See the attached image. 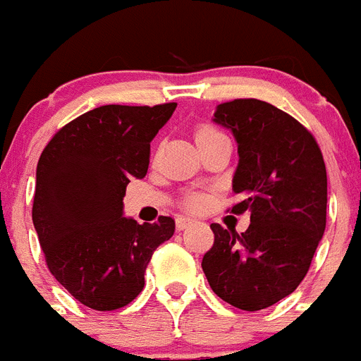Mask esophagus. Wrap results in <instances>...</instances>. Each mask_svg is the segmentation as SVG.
Masks as SVG:
<instances>
[{
    "label": "esophagus",
    "mask_w": 361,
    "mask_h": 361,
    "mask_svg": "<svg viewBox=\"0 0 361 361\" xmlns=\"http://www.w3.org/2000/svg\"><path fill=\"white\" fill-rule=\"evenodd\" d=\"M193 222H195V220L190 219V216H178L177 222H175V226H177L178 231H184V229H188L190 226H193Z\"/></svg>",
    "instance_id": "esophagus-1"
}]
</instances>
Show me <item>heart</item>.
I'll use <instances>...</instances> for the list:
<instances>
[{"label":"heart","instance_id":"heart-1","mask_svg":"<svg viewBox=\"0 0 361 361\" xmlns=\"http://www.w3.org/2000/svg\"><path fill=\"white\" fill-rule=\"evenodd\" d=\"M213 135H220V132H216V130L212 128V126H202V128L197 132V141H199V139H204V137H213ZM204 202H206V200H204L202 197H191V199L188 200L190 208H193V209L202 208Z\"/></svg>","mask_w":361,"mask_h":361}]
</instances>
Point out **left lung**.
I'll use <instances>...</instances> for the list:
<instances>
[{"instance_id":"1","label":"left lung","mask_w":361,"mask_h":361,"mask_svg":"<svg viewBox=\"0 0 361 361\" xmlns=\"http://www.w3.org/2000/svg\"><path fill=\"white\" fill-rule=\"evenodd\" d=\"M213 123L233 133L238 164L233 191L250 228L212 224L213 247L202 269L219 298L260 311L291 295L307 275L325 231L327 171L314 137L296 119L258 99L216 106Z\"/></svg>"}]
</instances>
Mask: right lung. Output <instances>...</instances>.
<instances>
[{
    "label": "right lung",
    "instance_id": "obj_1",
    "mask_svg": "<svg viewBox=\"0 0 361 361\" xmlns=\"http://www.w3.org/2000/svg\"><path fill=\"white\" fill-rule=\"evenodd\" d=\"M177 103L106 104L63 126L41 153L32 222L50 273L86 307L114 311L145 288L153 251L175 220L137 224L124 216L130 178H145L149 142Z\"/></svg>",
    "mask_w": 361,
    "mask_h": 361
}]
</instances>
